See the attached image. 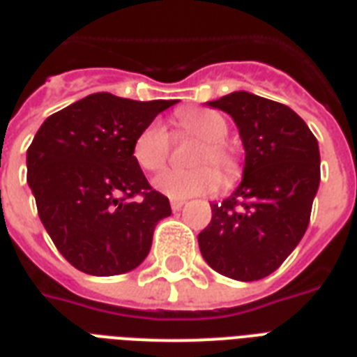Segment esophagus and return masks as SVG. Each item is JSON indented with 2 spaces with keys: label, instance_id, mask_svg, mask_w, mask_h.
Here are the masks:
<instances>
[{
  "label": "esophagus",
  "instance_id": "1",
  "mask_svg": "<svg viewBox=\"0 0 357 357\" xmlns=\"http://www.w3.org/2000/svg\"><path fill=\"white\" fill-rule=\"evenodd\" d=\"M185 206V200H172L170 202V207H172V211H179L181 207Z\"/></svg>",
  "mask_w": 357,
  "mask_h": 357
}]
</instances>
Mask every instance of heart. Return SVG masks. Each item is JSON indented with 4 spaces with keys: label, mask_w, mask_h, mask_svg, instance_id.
I'll return each mask as SVG.
<instances>
[{
    "label": "heart",
    "mask_w": 357,
    "mask_h": 357,
    "mask_svg": "<svg viewBox=\"0 0 357 357\" xmlns=\"http://www.w3.org/2000/svg\"><path fill=\"white\" fill-rule=\"evenodd\" d=\"M179 128L187 135L202 140V146L192 155L196 167L167 168L153 178V187L172 200H187L195 196L209 195L218 189L222 174L226 181L238 172V159L224 139L228 135V123L222 114L213 109H187L178 113ZM170 137L159 120H153L140 129L133 142V159L144 170H157L168 159ZM213 166H217L213 169Z\"/></svg>",
    "instance_id": "1"
}]
</instances>
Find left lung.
<instances>
[{
    "label": "left lung",
    "instance_id": "left-lung-1",
    "mask_svg": "<svg viewBox=\"0 0 357 357\" xmlns=\"http://www.w3.org/2000/svg\"><path fill=\"white\" fill-rule=\"evenodd\" d=\"M234 119L244 146L243 179L198 235L207 265L237 282L276 271L310 224L321 183V153L307 123L283 103L231 92L215 102Z\"/></svg>",
    "mask_w": 357,
    "mask_h": 357
}]
</instances>
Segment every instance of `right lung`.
<instances>
[{
    "label": "right lung",
    "mask_w": 357,
    "mask_h": 357,
    "mask_svg": "<svg viewBox=\"0 0 357 357\" xmlns=\"http://www.w3.org/2000/svg\"><path fill=\"white\" fill-rule=\"evenodd\" d=\"M178 102L98 92L47 116L36 131L27 183L53 244L77 271L116 276L146 259L157 222L172 209L133 159V142Z\"/></svg>",
    "instance_id": "1"
}]
</instances>
